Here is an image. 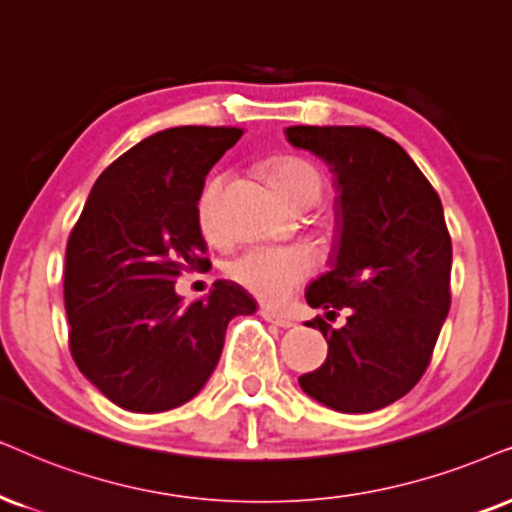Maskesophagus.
Listing matches in <instances>:
<instances>
[{
  "instance_id": "1",
  "label": "esophagus",
  "mask_w": 512,
  "mask_h": 512,
  "mask_svg": "<svg viewBox=\"0 0 512 512\" xmlns=\"http://www.w3.org/2000/svg\"><path fill=\"white\" fill-rule=\"evenodd\" d=\"M260 314L264 321L274 323V326H278V328H293L295 326V319H290V316H286V314H278L271 307H262Z\"/></svg>"
}]
</instances>
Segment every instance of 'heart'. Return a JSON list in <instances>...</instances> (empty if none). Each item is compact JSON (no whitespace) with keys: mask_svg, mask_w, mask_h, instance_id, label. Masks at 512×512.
<instances>
[{"mask_svg":"<svg viewBox=\"0 0 512 512\" xmlns=\"http://www.w3.org/2000/svg\"><path fill=\"white\" fill-rule=\"evenodd\" d=\"M267 179L290 208H300V205L312 208L323 193L321 172L295 155H281L271 160L267 165ZM222 184V174H212L198 196V224L208 236L217 234V203ZM314 269L316 255L312 250L304 245H286V248L245 250L243 255L229 262L226 274L262 302L281 304Z\"/></svg>","mask_w":512,"mask_h":512,"instance_id":"b5f03b06","label":"heart"}]
</instances>
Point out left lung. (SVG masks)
<instances>
[{
  "instance_id": "8db88e82",
  "label": "left lung",
  "mask_w": 512,
  "mask_h": 512,
  "mask_svg": "<svg viewBox=\"0 0 512 512\" xmlns=\"http://www.w3.org/2000/svg\"><path fill=\"white\" fill-rule=\"evenodd\" d=\"M286 137L331 167V271L309 283V321L328 357L300 375L309 397L340 413H371L404 397L430 364L451 304V236L442 200L411 155L368 127H288Z\"/></svg>"
}]
</instances>
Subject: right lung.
Masks as SVG:
<instances>
[{
	"instance_id": "obj_1",
	"label": "right lung",
	"mask_w": 512,
	"mask_h": 512,
	"mask_svg": "<svg viewBox=\"0 0 512 512\" xmlns=\"http://www.w3.org/2000/svg\"><path fill=\"white\" fill-rule=\"evenodd\" d=\"M238 127H170L96 179L66 248L70 354L120 409L160 413L196 397L215 371L229 321L257 302L234 281L181 302L184 271L208 269L198 196Z\"/></svg>"
}]
</instances>
